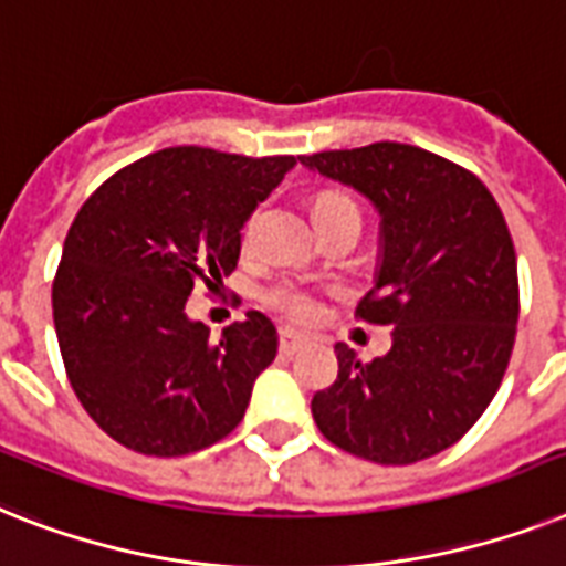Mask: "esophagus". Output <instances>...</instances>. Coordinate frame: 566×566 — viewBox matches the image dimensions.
<instances>
[{
  "instance_id": "34e87169",
  "label": "esophagus",
  "mask_w": 566,
  "mask_h": 566,
  "mask_svg": "<svg viewBox=\"0 0 566 566\" xmlns=\"http://www.w3.org/2000/svg\"><path fill=\"white\" fill-rule=\"evenodd\" d=\"M305 334H298V331L293 328H282V334H279V348H282V355H296V352L305 348Z\"/></svg>"
}]
</instances>
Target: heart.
<instances>
[{"instance_id":"obj_1","label":"heart","mask_w":566,"mask_h":566,"mask_svg":"<svg viewBox=\"0 0 566 566\" xmlns=\"http://www.w3.org/2000/svg\"><path fill=\"white\" fill-rule=\"evenodd\" d=\"M323 200H343V197L323 195L316 203H323ZM268 302L275 311H282L284 316L296 319V323H311V319L319 316V298L302 282H279L268 291Z\"/></svg>"}]
</instances>
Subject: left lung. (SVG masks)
I'll return each instance as SVG.
<instances>
[{
  "label": "left lung",
  "mask_w": 566,
  "mask_h": 566,
  "mask_svg": "<svg viewBox=\"0 0 566 566\" xmlns=\"http://www.w3.org/2000/svg\"><path fill=\"white\" fill-rule=\"evenodd\" d=\"M378 211V264L357 314L392 325L389 355L337 343V380L311 412L331 444L380 465L436 457L500 389L517 325V255L497 200L430 150L378 142L298 156Z\"/></svg>",
  "instance_id": "obj_1"
}]
</instances>
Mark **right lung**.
I'll list each match as a JSON object with an SVG mask.
<instances>
[{"mask_svg": "<svg viewBox=\"0 0 566 566\" xmlns=\"http://www.w3.org/2000/svg\"><path fill=\"white\" fill-rule=\"evenodd\" d=\"M296 156L168 148L109 177L63 241L52 307L77 401L118 444L186 457L241 424L279 352L259 311L211 339L188 319L197 279L235 270L241 227Z\"/></svg>", "mask_w": 566, "mask_h": 566, "instance_id": "add662e5", "label": "right lung"}]
</instances>
